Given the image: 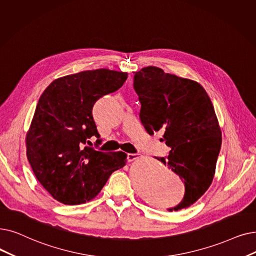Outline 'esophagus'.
Masks as SVG:
<instances>
[{
	"label": "esophagus",
	"mask_w": 256,
	"mask_h": 256,
	"mask_svg": "<svg viewBox=\"0 0 256 256\" xmlns=\"http://www.w3.org/2000/svg\"><path fill=\"white\" fill-rule=\"evenodd\" d=\"M137 158H139V154H126V160L128 161H134Z\"/></svg>",
	"instance_id": "esophagus-1"
}]
</instances>
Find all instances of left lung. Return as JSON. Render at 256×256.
Returning a JSON list of instances; mask_svg holds the SVG:
<instances>
[{
  "mask_svg": "<svg viewBox=\"0 0 256 256\" xmlns=\"http://www.w3.org/2000/svg\"><path fill=\"white\" fill-rule=\"evenodd\" d=\"M141 104L140 120L150 135L164 132L162 141L172 150L157 158L180 176L185 194L168 211L194 204L212 182L222 136L214 108L196 82L146 66L134 75Z\"/></svg>",
  "mask_w": 256,
  "mask_h": 256,
  "instance_id": "1",
  "label": "left lung"
}]
</instances>
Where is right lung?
Masks as SVG:
<instances>
[{
  "label": "right lung",
  "instance_id": "add662e5",
  "mask_svg": "<svg viewBox=\"0 0 256 256\" xmlns=\"http://www.w3.org/2000/svg\"><path fill=\"white\" fill-rule=\"evenodd\" d=\"M128 73L108 69L82 71L52 82L38 99L26 137L27 158L36 179L66 205L94 198L115 170L126 165L122 152L108 154L86 146L100 135L93 118L99 98L114 93Z\"/></svg>",
  "mask_w": 256,
  "mask_h": 256
}]
</instances>
